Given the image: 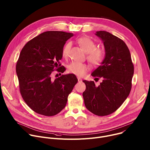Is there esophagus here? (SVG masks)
<instances>
[{"mask_svg":"<svg viewBox=\"0 0 150 150\" xmlns=\"http://www.w3.org/2000/svg\"><path fill=\"white\" fill-rule=\"evenodd\" d=\"M77 79H78V81H79V82L82 81V79L80 77H77Z\"/></svg>","mask_w":150,"mask_h":150,"instance_id":"34e87169","label":"esophagus"}]
</instances>
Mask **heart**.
I'll list each match as a JSON object with an SVG mask.
<instances>
[{"label": "heart", "instance_id": "b5f03b06", "mask_svg": "<svg viewBox=\"0 0 150 150\" xmlns=\"http://www.w3.org/2000/svg\"><path fill=\"white\" fill-rule=\"evenodd\" d=\"M77 42L83 50L86 53V59L93 66H98L105 58V52L101 47H96L94 41L88 37H80L77 39ZM71 43H67L62 49V56L64 58L69 57ZM69 73L81 77L84 76L89 70L88 65L78 62H72L67 67Z\"/></svg>", "mask_w": 150, "mask_h": 150}]
</instances>
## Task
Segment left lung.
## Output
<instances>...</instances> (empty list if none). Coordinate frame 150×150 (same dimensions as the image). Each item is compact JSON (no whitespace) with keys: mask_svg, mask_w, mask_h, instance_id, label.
I'll use <instances>...</instances> for the list:
<instances>
[{"mask_svg":"<svg viewBox=\"0 0 150 150\" xmlns=\"http://www.w3.org/2000/svg\"><path fill=\"white\" fill-rule=\"evenodd\" d=\"M95 35L103 41L105 57L91 75L103 81L96 86L93 81H83L86 85L83 97L89 111L104 116L117 110L129 96L134 67L129 49L121 39L105 31Z\"/></svg>","mask_w":150,"mask_h":150,"instance_id":"8db88e82","label":"left lung"}]
</instances>
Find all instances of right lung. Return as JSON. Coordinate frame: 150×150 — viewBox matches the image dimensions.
<instances>
[{"mask_svg":"<svg viewBox=\"0 0 150 150\" xmlns=\"http://www.w3.org/2000/svg\"><path fill=\"white\" fill-rule=\"evenodd\" d=\"M73 36L64 31H45L28 41L21 50L16 65L20 91L27 105L36 113L46 116L59 113L77 83L73 74L51 79L54 71H65L59 60L66 41Z\"/></svg>","mask_w":150,"mask_h":150,"instance_id":"right-lung-1","label":"right lung"}]
</instances>
